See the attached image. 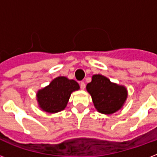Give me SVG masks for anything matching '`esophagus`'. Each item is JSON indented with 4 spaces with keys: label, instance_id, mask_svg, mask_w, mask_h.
I'll use <instances>...</instances> for the list:
<instances>
[{
    "label": "esophagus",
    "instance_id": "34e87169",
    "mask_svg": "<svg viewBox=\"0 0 157 157\" xmlns=\"http://www.w3.org/2000/svg\"><path fill=\"white\" fill-rule=\"evenodd\" d=\"M80 86H81V90H84V89L86 88V84H85V82H83V81H81V82H80Z\"/></svg>",
    "mask_w": 157,
    "mask_h": 157
}]
</instances>
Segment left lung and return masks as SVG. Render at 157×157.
<instances>
[{"label":"left lung","mask_w":157,"mask_h":157,"mask_svg":"<svg viewBox=\"0 0 157 157\" xmlns=\"http://www.w3.org/2000/svg\"><path fill=\"white\" fill-rule=\"evenodd\" d=\"M86 90L92 97L97 111L107 115L121 109L128 95L124 86L111 82L109 79L100 74L92 76V81L87 84Z\"/></svg>","instance_id":"1"}]
</instances>
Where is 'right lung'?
<instances>
[{
  "mask_svg": "<svg viewBox=\"0 0 157 157\" xmlns=\"http://www.w3.org/2000/svg\"><path fill=\"white\" fill-rule=\"evenodd\" d=\"M80 89L78 83L65 76L54 79L50 85L36 93L39 107L49 113H56L65 109L71 94Z\"/></svg>",
  "mask_w": 157,
  "mask_h": 157,
  "instance_id": "obj_1",
  "label": "right lung"
}]
</instances>
